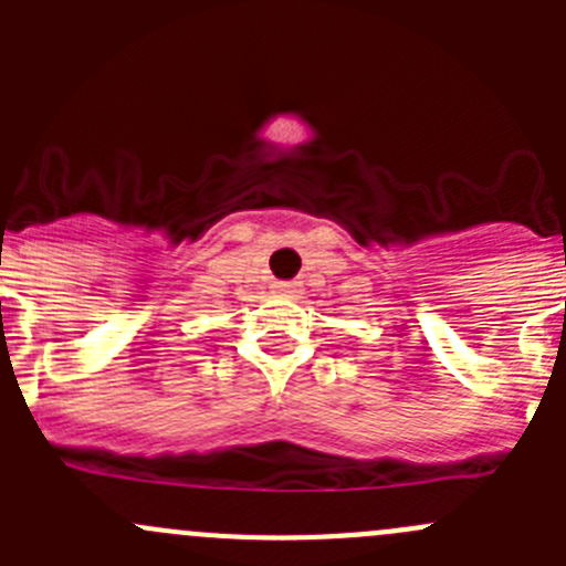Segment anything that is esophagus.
Listing matches in <instances>:
<instances>
[{
    "label": "esophagus",
    "mask_w": 566,
    "mask_h": 566,
    "mask_svg": "<svg viewBox=\"0 0 566 566\" xmlns=\"http://www.w3.org/2000/svg\"><path fill=\"white\" fill-rule=\"evenodd\" d=\"M276 290H279V293H290V295H293V293H298V284H295V282H279Z\"/></svg>",
    "instance_id": "34e87169"
}]
</instances>
